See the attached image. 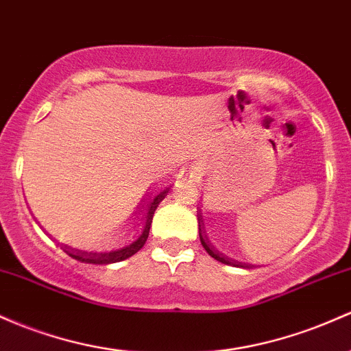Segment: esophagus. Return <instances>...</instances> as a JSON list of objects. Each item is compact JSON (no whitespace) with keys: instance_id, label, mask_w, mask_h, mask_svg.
<instances>
[{"instance_id":"obj_1","label":"esophagus","mask_w":351,"mask_h":351,"mask_svg":"<svg viewBox=\"0 0 351 351\" xmlns=\"http://www.w3.org/2000/svg\"><path fill=\"white\" fill-rule=\"evenodd\" d=\"M199 175V168L196 167V165H191V167H186L182 171V176L183 178H191V180H196V176Z\"/></svg>"}]
</instances>
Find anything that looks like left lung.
<instances>
[{
    "label": "left lung",
    "mask_w": 351,
    "mask_h": 351,
    "mask_svg": "<svg viewBox=\"0 0 351 351\" xmlns=\"http://www.w3.org/2000/svg\"><path fill=\"white\" fill-rule=\"evenodd\" d=\"M198 230H199V241H202L203 248L206 250L208 255H210L211 258H215V260L219 261V263L230 265V267H237V268H246V269L260 267V265H253V263H245V261H238V260H234V258L226 256L225 253L218 252V250L215 248L213 245H211L210 238H208L206 230H205V223H203V215H202V211H198Z\"/></svg>",
    "instance_id": "left-lung-1"
}]
</instances>
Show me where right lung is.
Here are the masks:
<instances>
[{
	"label": "right lung",
	"mask_w": 351,
	"mask_h": 351,
	"mask_svg": "<svg viewBox=\"0 0 351 351\" xmlns=\"http://www.w3.org/2000/svg\"><path fill=\"white\" fill-rule=\"evenodd\" d=\"M168 191H169V186H165L163 190H160V191H156V190L148 191V195L145 196L143 202L138 205L136 211L133 213V225H141L143 226V230H141V233L138 234L136 240L132 241L130 245H125L123 248L113 250V252H86V250L73 248V246L64 245V243H58V245L61 246V250H63L66 255L75 258V260L82 261V263L110 265V263H117V261L126 260V258L133 256L134 253L140 252V250L143 248L146 240H148L149 228H152L153 215H155L158 205H160V203L165 199V196L168 195ZM153 194H155L156 196L153 197Z\"/></svg>",
	"instance_id": "1"
}]
</instances>
